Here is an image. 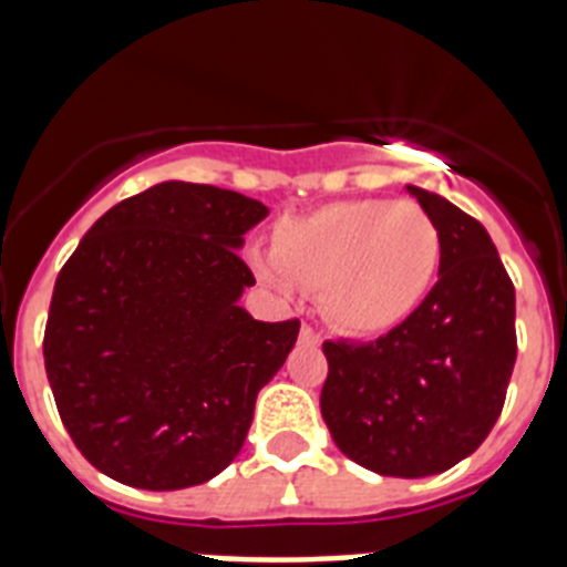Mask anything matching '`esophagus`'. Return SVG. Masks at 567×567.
<instances>
[{
  "instance_id": "esophagus-1",
  "label": "esophagus",
  "mask_w": 567,
  "mask_h": 567,
  "mask_svg": "<svg viewBox=\"0 0 567 567\" xmlns=\"http://www.w3.org/2000/svg\"><path fill=\"white\" fill-rule=\"evenodd\" d=\"M300 338L307 340V343H320V334L315 332V329L309 327V323H303V327H300Z\"/></svg>"
}]
</instances>
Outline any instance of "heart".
Listing matches in <instances>:
<instances>
[{"instance_id":"b5f03b06","label":"heart","mask_w":567,"mask_h":567,"mask_svg":"<svg viewBox=\"0 0 567 567\" xmlns=\"http://www.w3.org/2000/svg\"><path fill=\"white\" fill-rule=\"evenodd\" d=\"M440 233L414 202L354 198L275 224L260 275L278 289H318L320 312L346 334L400 327L432 289Z\"/></svg>"}]
</instances>
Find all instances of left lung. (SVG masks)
Wrapping results in <instances>:
<instances>
[{
	"mask_svg": "<svg viewBox=\"0 0 567 567\" xmlns=\"http://www.w3.org/2000/svg\"><path fill=\"white\" fill-rule=\"evenodd\" d=\"M440 233V278L409 318L369 343L327 340L320 414L349 460L383 477H429L480 449L517 360V298L477 218L405 187Z\"/></svg>",
	"mask_w": 567,
	"mask_h": 567,
	"instance_id": "left-lung-1",
	"label": "left lung"
}]
</instances>
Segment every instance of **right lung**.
<instances>
[{
  "label": "right lung",
  "instance_id": "right-lung-1",
  "mask_svg": "<svg viewBox=\"0 0 567 567\" xmlns=\"http://www.w3.org/2000/svg\"><path fill=\"white\" fill-rule=\"evenodd\" d=\"M267 213L233 189L155 184L107 209L59 272L44 372L70 440L115 483L189 488L238 457L300 329L238 307L255 275L235 249Z\"/></svg>",
  "mask_w": 567,
  "mask_h": 567
}]
</instances>
